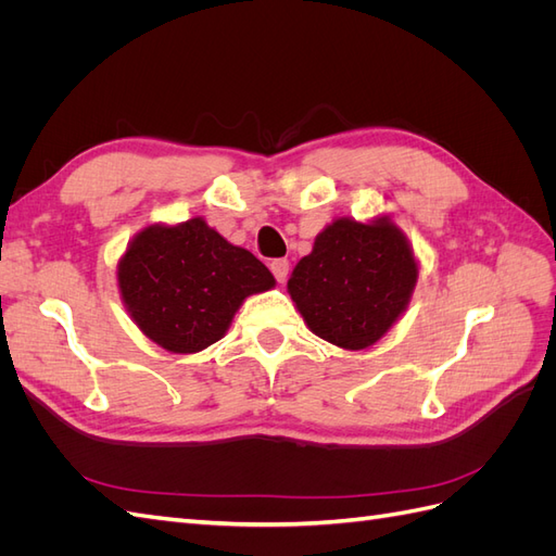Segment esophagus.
<instances>
[{
  "label": "esophagus",
  "mask_w": 556,
  "mask_h": 556,
  "mask_svg": "<svg viewBox=\"0 0 556 556\" xmlns=\"http://www.w3.org/2000/svg\"><path fill=\"white\" fill-rule=\"evenodd\" d=\"M268 266H271V274L276 276L278 282L288 280V276H290V262L288 260H274Z\"/></svg>",
  "instance_id": "1"
}]
</instances>
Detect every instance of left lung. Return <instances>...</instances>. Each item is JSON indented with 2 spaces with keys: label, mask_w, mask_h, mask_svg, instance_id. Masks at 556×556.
<instances>
[{
  "label": "left lung",
  "mask_w": 556,
  "mask_h": 556,
  "mask_svg": "<svg viewBox=\"0 0 556 556\" xmlns=\"http://www.w3.org/2000/svg\"><path fill=\"white\" fill-rule=\"evenodd\" d=\"M417 276L415 252L390 217H339L299 260L288 292L315 336L343 350H364L406 313Z\"/></svg>",
  "instance_id": "1"
}]
</instances>
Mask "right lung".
<instances>
[{"label":"right lung","instance_id":"right-lung-1","mask_svg":"<svg viewBox=\"0 0 556 556\" xmlns=\"http://www.w3.org/2000/svg\"><path fill=\"white\" fill-rule=\"evenodd\" d=\"M274 285L250 250L231 245L204 217L141 229L117 262L127 313L150 341L176 355L220 341L243 301Z\"/></svg>","mask_w":556,"mask_h":556}]
</instances>
